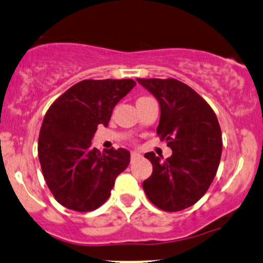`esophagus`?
I'll return each mask as SVG.
<instances>
[{"label":"esophagus","mask_w":263,"mask_h":263,"mask_svg":"<svg viewBox=\"0 0 263 263\" xmlns=\"http://www.w3.org/2000/svg\"><path fill=\"white\" fill-rule=\"evenodd\" d=\"M139 156H141V154H139L138 152H131V159H132V160H134V159L139 158Z\"/></svg>","instance_id":"esophagus-1"}]
</instances>
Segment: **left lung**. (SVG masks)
<instances>
[{
  "instance_id": "left-lung-1",
  "label": "left lung",
  "mask_w": 263,
  "mask_h": 263,
  "mask_svg": "<svg viewBox=\"0 0 263 263\" xmlns=\"http://www.w3.org/2000/svg\"><path fill=\"white\" fill-rule=\"evenodd\" d=\"M158 99L156 132L172 155L161 160L145 153L153 172L143 182L149 200L164 211L194 205L214 181L222 154V134L216 114L194 89L175 79H137Z\"/></svg>"
}]
</instances>
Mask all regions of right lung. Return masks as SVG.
Segmentation results:
<instances>
[{"mask_svg": "<svg viewBox=\"0 0 263 263\" xmlns=\"http://www.w3.org/2000/svg\"><path fill=\"white\" fill-rule=\"evenodd\" d=\"M136 86L126 80H84L49 107L39 137L43 177L59 204L74 211L96 210L107 201L115 179L129 164V152L101 153L92 147L98 125Z\"/></svg>", "mask_w": 263, "mask_h": 263, "instance_id": "right-lung-1", "label": "right lung"}]
</instances>
